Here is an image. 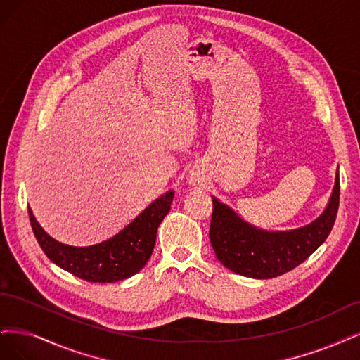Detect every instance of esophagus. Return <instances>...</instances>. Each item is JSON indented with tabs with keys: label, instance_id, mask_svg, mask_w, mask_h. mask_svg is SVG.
<instances>
[{
	"label": "esophagus",
	"instance_id": "esophagus-1",
	"mask_svg": "<svg viewBox=\"0 0 360 360\" xmlns=\"http://www.w3.org/2000/svg\"><path fill=\"white\" fill-rule=\"evenodd\" d=\"M188 182H190V185H193V187H200L202 178L199 175H195V173H191V175L188 176Z\"/></svg>",
	"mask_w": 360,
	"mask_h": 360
}]
</instances>
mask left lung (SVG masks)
<instances>
[{
	"label": "left lung",
	"mask_w": 360,
	"mask_h": 360,
	"mask_svg": "<svg viewBox=\"0 0 360 360\" xmlns=\"http://www.w3.org/2000/svg\"><path fill=\"white\" fill-rule=\"evenodd\" d=\"M210 239L217 259L239 275L268 280L295 269L326 240L340 205V176L323 214L311 224L285 231L254 227L212 197Z\"/></svg>",
	"instance_id": "obj_1"
}]
</instances>
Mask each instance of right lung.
Masks as SVG:
<instances>
[{"label": "right lung", "mask_w": 360, "mask_h": 360, "mask_svg": "<svg viewBox=\"0 0 360 360\" xmlns=\"http://www.w3.org/2000/svg\"><path fill=\"white\" fill-rule=\"evenodd\" d=\"M175 191L150 203L118 235L91 247L65 245L51 238L28 206L30 221L39 245L55 264L89 283H117L141 271L153 254L157 229L170 211Z\"/></svg>", "instance_id": "obj_1"}]
</instances>
